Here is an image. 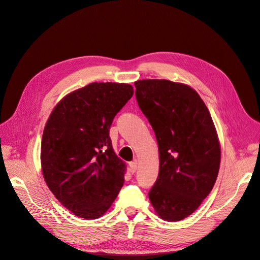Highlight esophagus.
I'll return each instance as SVG.
<instances>
[{
    "label": "esophagus",
    "instance_id": "obj_1",
    "mask_svg": "<svg viewBox=\"0 0 260 260\" xmlns=\"http://www.w3.org/2000/svg\"><path fill=\"white\" fill-rule=\"evenodd\" d=\"M128 166H129V172L132 174L135 173L137 171V161H133V162H129L128 163Z\"/></svg>",
    "mask_w": 260,
    "mask_h": 260
}]
</instances>
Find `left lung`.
I'll return each instance as SVG.
<instances>
[{
  "label": "left lung",
  "mask_w": 260,
  "mask_h": 260,
  "mask_svg": "<svg viewBox=\"0 0 260 260\" xmlns=\"http://www.w3.org/2000/svg\"><path fill=\"white\" fill-rule=\"evenodd\" d=\"M136 99L154 131L160 170L149 199L166 221L190 216L212 191L220 142L211 113L191 86L170 80L135 82Z\"/></svg>",
  "instance_id": "1"
}]
</instances>
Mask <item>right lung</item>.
Returning a JSON list of instances; mask_svg holds the SVG:
<instances>
[{
	"instance_id": "obj_1",
	"label": "right lung",
	"mask_w": 260,
	"mask_h": 260,
	"mask_svg": "<svg viewBox=\"0 0 260 260\" xmlns=\"http://www.w3.org/2000/svg\"><path fill=\"white\" fill-rule=\"evenodd\" d=\"M133 94L125 83H90L61 98L46 121L42 174L56 199L81 218L102 217L123 186L126 164L109 129Z\"/></svg>"
}]
</instances>
